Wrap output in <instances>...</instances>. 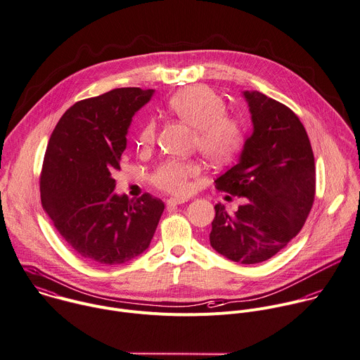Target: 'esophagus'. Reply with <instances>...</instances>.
Returning a JSON list of instances; mask_svg holds the SVG:
<instances>
[{"mask_svg": "<svg viewBox=\"0 0 360 360\" xmlns=\"http://www.w3.org/2000/svg\"><path fill=\"white\" fill-rule=\"evenodd\" d=\"M186 199H179V198H171L167 200V206H176V205H181V203H185Z\"/></svg>", "mask_w": 360, "mask_h": 360, "instance_id": "esophagus-1", "label": "esophagus"}]
</instances>
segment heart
<instances>
[{
	"label": "heart",
	"mask_w": 360,
	"mask_h": 360,
	"mask_svg": "<svg viewBox=\"0 0 360 360\" xmlns=\"http://www.w3.org/2000/svg\"><path fill=\"white\" fill-rule=\"evenodd\" d=\"M171 114L195 129L193 147L212 164L230 161L242 148L246 134L240 118L224 112V100L212 89L191 86L175 93L167 103ZM157 124L148 118L137 134L140 151L154 147ZM202 168L196 160H167L151 175V184L167 193L186 196L192 192V179L199 176Z\"/></svg>",
	"instance_id": "b5f03b06"
}]
</instances>
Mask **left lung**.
<instances>
[{
  "label": "left lung",
  "mask_w": 360,
  "mask_h": 360,
  "mask_svg": "<svg viewBox=\"0 0 360 360\" xmlns=\"http://www.w3.org/2000/svg\"><path fill=\"white\" fill-rule=\"evenodd\" d=\"M253 134L237 164L214 181L219 191L243 198L229 214L216 205L210 246L240 264L263 263L301 231L315 199V161L297 114L260 91L243 93Z\"/></svg>",
  "instance_id": "1"
}]
</instances>
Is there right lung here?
I'll list each match as a JSON object with an SVG mask.
<instances>
[{
	"mask_svg": "<svg viewBox=\"0 0 360 360\" xmlns=\"http://www.w3.org/2000/svg\"><path fill=\"white\" fill-rule=\"evenodd\" d=\"M153 93L122 87L80 100L49 139L39 178L42 206L70 249L90 263L117 266L141 255L164 212V202L150 193H114L131 117Z\"/></svg>",
	"mask_w": 360,
	"mask_h": 360,
	"instance_id": "obj_1",
	"label": "right lung"
}]
</instances>
